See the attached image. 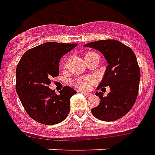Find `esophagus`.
<instances>
[{
	"mask_svg": "<svg viewBox=\"0 0 155 155\" xmlns=\"http://www.w3.org/2000/svg\"><path fill=\"white\" fill-rule=\"evenodd\" d=\"M81 94H84L85 96V97H90V95H91V94H89V93H85V92H81Z\"/></svg>",
	"mask_w": 155,
	"mask_h": 155,
	"instance_id": "34e87169",
	"label": "esophagus"
}]
</instances>
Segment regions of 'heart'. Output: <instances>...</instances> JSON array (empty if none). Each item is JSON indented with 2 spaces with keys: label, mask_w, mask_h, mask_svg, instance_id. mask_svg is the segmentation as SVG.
<instances>
[{
  "label": "heart",
  "mask_w": 155,
  "mask_h": 155,
  "mask_svg": "<svg viewBox=\"0 0 155 155\" xmlns=\"http://www.w3.org/2000/svg\"><path fill=\"white\" fill-rule=\"evenodd\" d=\"M94 54L95 53H87L85 55V58ZM92 82V79L90 78H80L76 79L74 81V84L77 88H78L79 90H88L90 88V85H91Z\"/></svg>",
  "instance_id": "obj_1"
}]
</instances>
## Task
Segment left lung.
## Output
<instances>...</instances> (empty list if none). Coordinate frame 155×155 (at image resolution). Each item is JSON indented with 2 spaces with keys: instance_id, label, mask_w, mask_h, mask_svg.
I'll list each match as a JSON object with an SVG mask.
<instances>
[{
  "instance_id": "8db88e82",
  "label": "left lung",
  "mask_w": 155,
  "mask_h": 155,
  "mask_svg": "<svg viewBox=\"0 0 155 155\" xmlns=\"http://www.w3.org/2000/svg\"><path fill=\"white\" fill-rule=\"evenodd\" d=\"M103 54L108 65L95 94L101 99L97 106L91 110L96 118L112 122L126 115L133 107L138 93L140 70L133 50L116 40L96 41L84 45ZM109 86L111 92L103 95L102 88Z\"/></svg>"
}]
</instances>
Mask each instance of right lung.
<instances>
[{
	"mask_svg": "<svg viewBox=\"0 0 155 155\" xmlns=\"http://www.w3.org/2000/svg\"><path fill=\"white\" fill-rule=\"evenodd\" d=\"M78 44L46 42L23 54L16 70V90L22 106L33 120L44 125L62 122L70 110V97L77 92L64 86L55 94L49 89L51 78L59 75L61 57Z\"/></svg>",
	"mask_w": 155,
	"mask_h": 155,
	"instance_id": "right-lung-1",
	"label": "right lung"
}]
</instances>
